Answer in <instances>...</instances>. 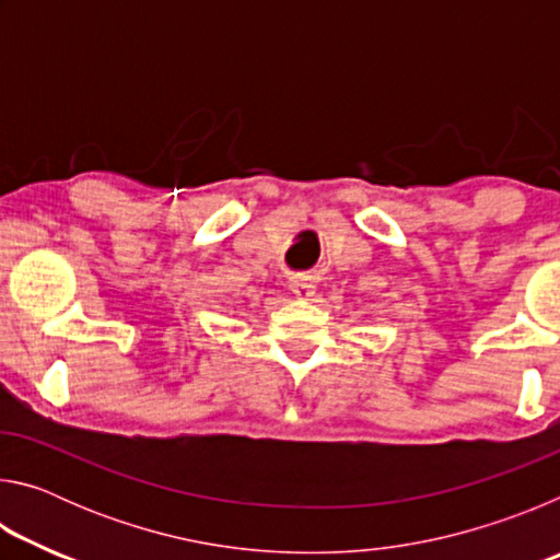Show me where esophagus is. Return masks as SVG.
I'll return each instance as SVG.
<instances>
[{
    "instance_id": "34e87169",
    "label": "esophagus",
    "mask_w": 560,
    "mask_h": 560,
    "mask_svg": "<svg viewBox=\"0 0 560 560\" xmlns=\"http://www.w3.org/2000/svg\"><path fill=\"white\" fill-rule=\"evenodd\" d=\"M289 289H291V293H296L299 299H308V296H314L316 283L311 281L308 277H296V279L289 281Z\"/></svg>"
}]
</instances>
